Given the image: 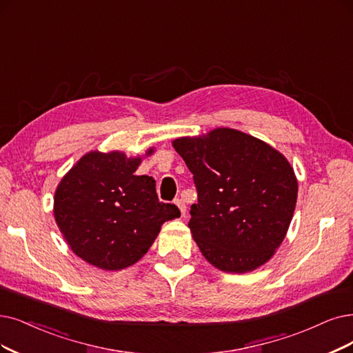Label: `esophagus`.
Listing matches in <instances>:
<instances>
[{"mask_svg": "<svg viewBox=\"0 0 353 353\" xmlns=\"http://www.w3.org/2000/svg\"><path fill=\"white\" fill-rule=\"evenodd\" d=\"M176 205H177V208H179L180 212H181V216H185L186 215V205H185V202L181 201V199H177Z\"/></svg>", "mask_w": 353, "mask_h": 353, "instance_id": "obj_1", "label": "esophagus"}]
</instances>
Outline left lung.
<instances>
[{"instance_id":"1","label":"left lung","mask_w":353,"mask_h":353,"mask_svg":"<svg viewBox=\"0 0 353 353\" xmlns=\"http://www.w3.org/2000/svg\"><path fill=\"white\" fill-rule=\"evenodd\" d=\"M172 143L198 189L189 228L203 257L227 273L269 262L288 232L298 196L285 155L231 128Z\"/></svg>"}]
</instances>
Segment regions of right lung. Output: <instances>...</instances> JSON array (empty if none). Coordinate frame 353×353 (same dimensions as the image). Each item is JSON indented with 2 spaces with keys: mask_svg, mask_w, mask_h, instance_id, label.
I'll return each instance as SVG.
<instances>
[{
  "mask_svg": "<svg viewBox=\"0 0 353 353\" xmlns=\"http://www.w3.org/2000/svg\"><path fill=\"white\" fill-rule=\"evenodd\" d=\"M143 155L90 151L65 174L55 190L54 215L70 249L103 270L135 265L148 252L165 221L180 216L163 203L155 180L137 176Z\"/></svg>",
  "mask_w": 353,
  "mask_h": 353,
  "instance_id": "1",
  "label": "right lung"
}]
</instances>
